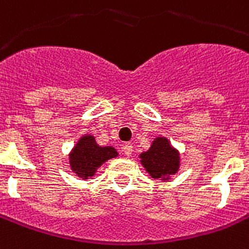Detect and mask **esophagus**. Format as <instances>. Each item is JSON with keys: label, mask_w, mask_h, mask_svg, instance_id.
<instances>
[{"label": "esophagus", "mask_w": 249, "mask_h": 249, "mask_svg": "<svg viewBox=\"0 0 249 249\" xmlns=\"http://www.w3.org/2000/svg\"><path fill=\"white\" fill-rule=\"evenodd\" d=\"M123 149H124V153L126 155V156H130L131 152H133V145H131L130 143H125Z\"/></svg>", "instance_id": "34e87169"}]
</instances>
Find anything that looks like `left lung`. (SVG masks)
<instances>
[{
	"label": "left lung",
	"instance_id": "obj_1",
	"mask_svg": "<svg viewBox=\"0 0 249 249\" xmlns=\"http://www.w3.org/2000/svg\"><path fill=\"white\" fill-rule=\"evenodd\" d=\"M143 166L155 179H166L178 171L179 155L171 148L167 139L157 138L151 148L141 155Z\"/></svg>",
	"mask_w": 249,
	"mask_h": 249
}]
</instances>
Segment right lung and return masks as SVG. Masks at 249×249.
<instances>
[{
  "label": "right lung",
  "mask_w": 249,
  "mask_h": 249,
  "mask_svg": "<svg viewBox=\"0 0 249 249\" xmlns=\"http://www.w3.org/2000/svg\"><path fill=\"white\" fill-rule=\"evenodd\" d=\"M118 156L112 147H100L90 135L83 137L70 155V165L72 171L80 178L88 179L96 173L105 161Z\"/></svg>",
  "instance_id": "1"
}]
</instances>
